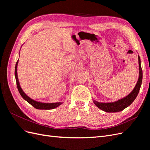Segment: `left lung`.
Masks as SVG:
<instances>
[{"mask_svg": "<svg viewBox=\"0 0 150 150\" xmlns=\"http://www.w3.org/2000/svg\"><path fill=\"white\" fill-rule=\"evenodd\" d=\"M138 61H139V74L138 81L137 83V85L134 87V89L132 91L130 94L125 98L120 99V100L112 102V103H99L95 100H93L94 104L100 110L107 112H116L121 111L126 108L129 106L131 104L137 97L138 93L139 91V89L141 88V85L142 83V79H143V71L142 67H141V61L140 57L138 56Z\"/></svg>", "mask_w": 150, "mask_h": 150, "instance_id": "obj_1", "label": "left lung"}]
</instances>
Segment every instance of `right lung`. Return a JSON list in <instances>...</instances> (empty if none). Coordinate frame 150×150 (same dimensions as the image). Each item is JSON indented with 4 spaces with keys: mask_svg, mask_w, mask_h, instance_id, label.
<instances>
[{
    "mask_svg": "<svg viewBox=\"0 0 150 150\" xmlns=\"http://www.w3.org/2000/svg\"><path fill=\"white\" fill-rule=\"evenodd\" d=\"M23 45V44H22ZM19 61V60H18ZM18 61H17L15 67V77H16V84H17V87L18 89V91L21 95V96L23 98L24 100H25L27 102H28L30 104H31L34 108L35 109H38V110H51V109H54L57 107H58L59 105H61L62 103H41L39 101H36L34 99H31L28 96L25 94V93L22 91V88H21V86L19 84V80H18V77H17V64H18Z\"/></svg>",
    "mask_w": 150,
    "mask_h": 150,
    "instance_id": "obj_1",
    "label": "right lung"
}]
</instances>
